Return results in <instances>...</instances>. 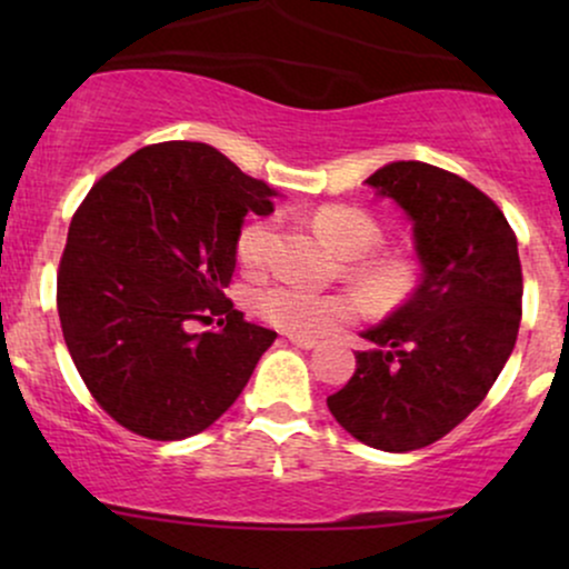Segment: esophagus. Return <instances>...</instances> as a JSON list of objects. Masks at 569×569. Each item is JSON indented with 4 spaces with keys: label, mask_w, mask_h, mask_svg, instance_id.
I'll return each mask as SVG.
<instances>
[{
    "label": "esophagus",
    "mask_w": 569,
    "mask_h": 569,
    "mask_svg": "<svg viewBox=\"0 0 569 569\" xmlns=\"http://www.w3.org/2000/svg\"><path fill=\"white\" fill-rule=\"evenodd\" d=\"M289 342H291V345H297V348H302V350H312V348H318V339H312V337H297V335H291V337H289Z\"/></svg>",
    "instance_id": "1"
}]
</instances>
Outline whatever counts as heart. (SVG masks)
<instances>
[{"mask_svg": "<svg viewBox=\"0 0 569 569\" xmlns=\"http://www.w3.org/2000/svg\"><path fill=\"white\" fill-rule=\"evenodd\" d=\"M312 227L337 253L350 259L348 276L377 310H390L411 289V264L398 253L369 257L380 243V227L367 211L352 206H323L312 217ZM278 243L276 219H253L234 238V257L243 270L257 272L270 262ZM251 310L264 323L297 337H321L337 326L356 321L361 302L350 293H316L291 283H270L253 291Z\"/></svg>", "mask_w": 569, "mask_h": 569, "instance_id": "b5f03b06", "label": "heart"}]
</instances>
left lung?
Segmentation results:
<instances>
[{
  "label": "left lung",
  "mask_w": 569,
  "mask_h": 569,
  "mask_svg": "<svg viewBox=\"0 0 569 569\" xmlns=\"http://www.w3.org/2000/svg\"><path fill=\"white\" fill-rule=\"evenodd\" d=\"M367 184L411 219L422 283L363 331L375 348L326 403L358 441L415 452L460 426L506 367L521 321L519 248L498 202L443 168L390 162Z\"/></svg>",
  "instance_id": "left-lung-1"
}]
</instances>
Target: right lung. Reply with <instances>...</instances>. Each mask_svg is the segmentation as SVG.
I'll return each mask as SVG.
<instances>
[{"mask_svg":"<svg viewBox=\"0 0 569 569\" xmlns=\"http://www.w3.org/2000/svg\"><path fill=\"white\" fill-rule=\"evenodd\" d=\"M272 189L208 143H149L90 187L58 264V318L96 403L143 439L179 441L243 393L276 331L224 297L246 213ZM219 317V332L189 336Z\"/></svg>","mask_w":569,"mask_h":569,"instance_id":"add662e5","label":"right lung"}]
</instances>
